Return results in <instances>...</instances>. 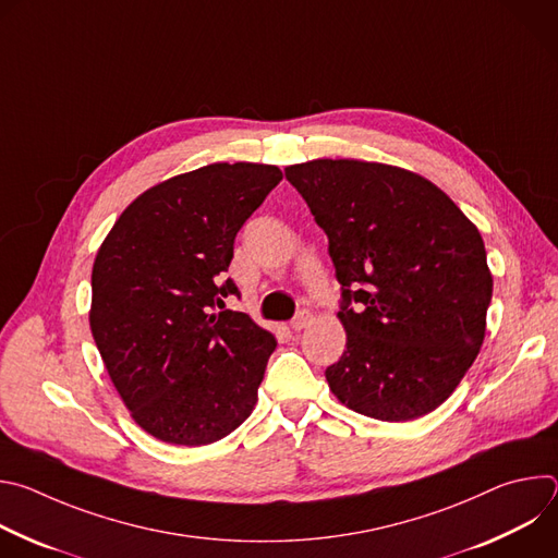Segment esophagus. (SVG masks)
Here are the masks:
<instances>
[{
	"mask_svg": "<svg viewBox=\"0 0 558 558\" xmlns=\"http://www.w3.org/2000/svg\"><path fill=\"white\" fill-rule=\"evenodd\" d=\"M311 320H313L311 311H308V308H300V311L293 315V320H291V329L300 331V329H304L306 325H311Z\"/></svg>",
	"mask_w": 558,
	"mask_h": 558,
	"instance_id": "obj_1",
	"label": "esophagus"
}]
</instances>
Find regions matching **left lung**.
I'll return each instance as SVG.
<instances>
[{
  "label": "left lung",
  "instance_id": "8db88e82",
  "mask_svg": "<svg viewBox=\"0 0 558 558\" xmlns=\"http://www.w3.org/2000/svg\"><path fill=\"white\" fill-rule=\"evenodd\" d=\"M329 238L347 351L327 368L338 400L409 422L444 404L482 349L493 298L482 233L430 181L381 163L284 170Z\"/></svg>",
  "mask_w": 558,
  "mask_h": 558
}]
</instances>
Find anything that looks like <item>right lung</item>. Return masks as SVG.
Returning a JSON list of instances; mask_svg holds the SVG:
<instances>
[{
    "label": "right lung",
    "instance_id": "1",
    "mask_svg": "<svg viewBox=\"0 0 558 558\" xmlns=\"http://www.w3.org/2000/svg\"><path fill=\"white\" fill-rule=\"evenodd\" d=\"M282 181L276 166L214 163L141 194L93 267L90 329L134 422L156 439L205 446L241 426L276 338L225 278L245 220Z\"/></svg>",
    "mask_w": 558,
    "mask_h": 558
}]
</instances>
